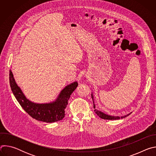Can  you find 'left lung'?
Listing matches in <instances>:
<instances>
[{"mask_svg": "<svg viewBox=\"0 0 156 156\" xmlns=\"http://www.w3.org/2000/svg\"><path fill=\"white\" fill-rule=\"evenodd\" d=\"M91 98H92V99H93V105H94V108H96V105L94 104V96H93V93H91ZM94 112L101 119H104V120H119L120 119H123V118H125L126 117H127L128 115H130L131 114L129 113L126 115H124V116H121V117H119V116H114V115H108L107 114H105L103 112H102V111H100V110H98V109H94Z\"/></svg>", "mask_w": 156, "mask_h": 156, "instance_id": "obj_1", "label": "left lung"}]
</instances>
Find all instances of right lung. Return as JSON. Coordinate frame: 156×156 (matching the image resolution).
Here are the masks:
<instances>
[{"mask_svg": "<svg viewBox=\"0 0 156 156\" xmlns=\"http://www.w3.org/2000/svg\"><path fill=\"white\" fill-rule=\"evenodd\" d=\"M9 80L12 91L22 108L33 119L46 123L55 122L63 119L65 115V108L67 106L70 95L78 86V82L74 81L66 86L54 101L39 104L31 101L25 96L16 84L11 70Z\"/></svg>", "mask_w": 156, "mask_h": 156, "instance_id": "add662e5", "label": "right lung"}]
</instances>
